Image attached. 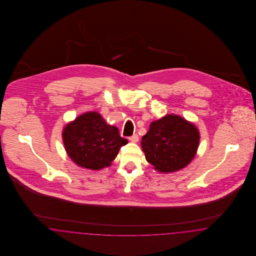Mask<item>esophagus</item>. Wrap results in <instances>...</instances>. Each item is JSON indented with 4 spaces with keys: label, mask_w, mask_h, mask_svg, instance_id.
<instances>
[{
    "label": "esophagus",
    "mask_w": 256,
    "mask_h": 256,
    "mask_svg": "<svg viewBox=\"0 0 256 256\" xmlns=\"http://www.w3.org/2000/svg\"><path fill=\"white\" fill-rule=\"evenodd\" d=\"M128 139H130V141H132V142H134V143H136V142H138V140H139V136H138L137 134H134V135L130 136Z\"/></svg>",
    "instance_id": "obj_1"
}]
</instances>
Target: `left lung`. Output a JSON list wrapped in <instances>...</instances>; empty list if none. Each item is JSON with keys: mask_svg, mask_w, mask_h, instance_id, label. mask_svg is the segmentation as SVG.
Returning <instances> with one entry per match:
<instances>
[{"mask_svg": "<svg viewBox=\"0 0 256 256\" xmlns=\"http://www.w3.org/2000/svg\"><path fill=\"white\" fill-rule=\"evenodd\" d=\"M198 143L195 126L174 114L152 122L141 141L146 161L160 172L186 167L195 158Z\"/></svg>", "mask_w": 256, "mask_h": 256, "instance_id": "1", "label": "left lung"}]
</instances>
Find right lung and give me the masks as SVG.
Listing matches in <instances>:
<instances>
[{
  "instance_id": "obj_1",
  "label": "right lung",
  "mask_w": 256,
  "mask_h": 256,
  "mask_svg": "<svg viewBox=\"0 0 256 256\" xmlns=\"http://www.w3.org/2000/svg\"><path fill=\"white\" fill-rule=\"evenodd\" d=\"M63 143L69 158L80 167L100 170L108 167L128 140L108 124L97 112H87L63 130Z\"/></svg>"
}]
</instances>
